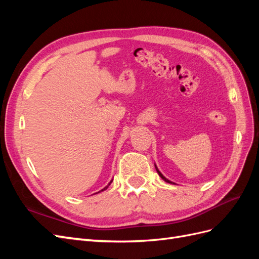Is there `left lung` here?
<instances>
[{
  "mask_svg": "<svg viewBox=\"0 0 259 259\" xmlns=\"http://www.w3.org/2000/svg\"><path fill=\"white\" fill-rule=\"evenodd\" d=\"M154 166H155V169H156V171H158V174H159V176L164 180V182H166V183H168V184H171V185H175V183H173V182H170V180H168L167 178H165V177H164L163 176V174L161 173V171L159 170V168H158V166H156L155 165V164H154Z\"/></svg>",
  "mask_w": 259,
  "mask_h": 259,
  "instance_id": "obj_1",
  "label": "left lung"
}]
</instances>
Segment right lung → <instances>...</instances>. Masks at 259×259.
<instances>
[{"label":"right lung","mask_w":259,"mask_h":259,"mask_svg":"<svg viewBox=\"0 0 259 259\" xmlns=\"http://www.w3.org/2000/svg\"><path fill=\"white\" fill-rule=\"evenodd\" d=\"M112 180H113V179H111V182H110V183H109V184H108V185H107V186H106V187H105V188H104V189H101V190H100V191H104V190H106V189H107V188H108V187H109V186H110V184H111V183H112ZM100 191H98V192H100ZM98 192H96V193H98Z\"/></svg>","instance_id":"right-lung-1"}]
</instances>
